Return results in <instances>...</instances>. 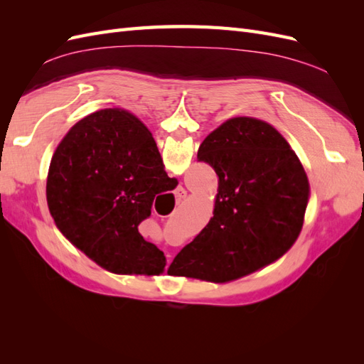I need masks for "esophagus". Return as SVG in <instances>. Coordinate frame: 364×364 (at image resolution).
Segmentation results:
<instances>
[{
    "mask_svg": "<svg viewBox=\"0 0 364 364\" xmlns=\"http://www.w3.org/2000/svg\"><path fill=\"white\" fill-rule=\"evenodd\" d=\"M174 197H176V202H182L185 197H186V191H185V188H182V186H179L178 190L174 191Z\"/></svg>",
    "mask_w": 364,
    "mask_h": 364,
    "instance_id": "34e87169",
    "label": "esophagus"
}]
</instances>
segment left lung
Returning <instances> with one entry per match:
<instances>
[{"label":"left lung","instance_id":"left-lung-1","mask_svg":"<svg viewBox=\"0 0 364 364\" xmlns=\"http://www.w3.org/2000/svg\"><path fill=\"white\" fill-rule=\"evenodd\" d=\"M197 159L218 176L214 217L170 269L228 282L281 258L299 235L310 194L299 158L266 121L230 118L209 134Z\"/></svg>","mask_w":364,"mask_h":364}]
</instances>
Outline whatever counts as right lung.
<instances>
[{
	"label": "right lung",
	"instance_id": "1",
	"mask_svg": "<svg viewBox=\"0 0 364 364\" xmlns=\"http://www.w3.org/2000/svg\"><path fill=\"white\" fill-rule=\"evenodd\" d=\"M176 185L150 130L123 109H102L75 123L54 151L47 203L60 232L98 266L159 274L164 252L138 226L155 197Z\"/></svg>",
	"mask_w": 364,
	"mask_h": 364
}]
</instances>
